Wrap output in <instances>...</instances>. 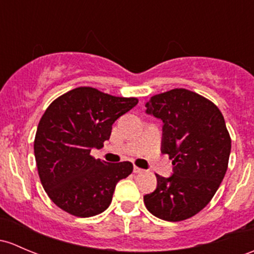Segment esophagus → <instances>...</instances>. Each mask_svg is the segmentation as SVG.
<instances>
[{
  "mask_svg": "<svg viewBox=\"0 0 254 254\" xmlns=\"http://www.w3.org/2000/svg\"><path fill=\"white\" fill-rule=\"evenodd\" d=\"M134 173H136V174H141V173H143V169H141V168L138 167H134Z\"/></svg>",
  "mask_w": 254,
  "mask_h": 254,
  "instance_id": "34e87169",
  "label": "esophagus"
}]
</instances>
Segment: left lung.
I'll use <instances>...</instances> for the list:
<instances>
[{
	"instance_id": "8db88e82",
	"label": "left lung",
	"mask_w": 254,
	"mask_h": 254,
	"mask_svg": "<svg viewBox=\"0 0 254 254\" xmlns=\"http://www.w3.org/2000/svg\"><path fill=\"white\" fill-rule=\"evenodd\" d=\"M146 113L163 122L162 153L173 159L169 178L156 174L146 208L167 221L189 219L210 202L228 169L231 138L219 108L186 89L152 96Z\"/></svg>"
}]
</instances>
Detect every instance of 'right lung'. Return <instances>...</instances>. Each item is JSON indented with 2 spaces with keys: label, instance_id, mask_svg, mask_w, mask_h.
<instances>
[{
  "label": "right lung",
  "instance_id": "right-lung-1",
  "mask_svg": "<svg viewBox=\"0 0 254 254\" xmlns=\"http://www.w3.org/2000/svg\"><path fill=\"white\" fill-rule=\"evenodd\" d=\"M135 97H116L87 86L56 98L37 127L34 153L40 180L64 212L89 218L109 207L117 183L132 173V163H107L91 156L103 147L112 125L137 105Z\"/></svg>",
  "mask_w": 254,
  "mask_h": 254
}]
</instances>
